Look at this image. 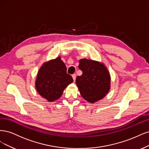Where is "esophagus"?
<instances>
[{"label": "esophagus", "mask_w": 149, "mask_h": 149, "mask_svg": "<svg viewBox=\"0 0 149 149\" xmlns=\"http://www.w3.org/2000/svg\"><path fill=\"white\" fill-rule=\"evenodd\" d=\"M72 79H73L74 81H75V79H76V75L75 74H73L72 75Z\"/></svg>", "instance_id": "34e87169"}]
</instances>
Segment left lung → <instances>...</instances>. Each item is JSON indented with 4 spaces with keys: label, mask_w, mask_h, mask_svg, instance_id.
I'll return each instance as SVG.
<instances>
[{
    "label": "left lung",
    "mask_w": 149,
    "mask_h": 149,
    "mask_svg": "<svg viewBox=\"0 0 149 149\" xmlns=\"http://www.w3.org/2000/svg\"><path fill=\"white\" fill-rule=\"evenodd\" d=\"M79 68L82 75L76 78V84L81 97L90 103H95L103 98L111 87V77L107 67L102 62L81 59Z\"/></svg>",
    "instance_id": "left-lung-1"
}]
</instances>
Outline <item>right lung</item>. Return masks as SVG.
I'll return each mask as SVG.
<instances>
[{"mask_svg": "<svg viewBox=\"0 0 149 149\" xmlns=\"http://www.w3.org/2000/svg\"><path fill=\"white\" fill-rule=\"evenodd\" d=\"M72 81V77L67 74L66 66L59 56L41 65L38 72L35 87L42 98L51 102L59 99Z\"/></svg>", "mask_w": 149, "mask_h": 149, "instance_id": "1", "label": "right lung"}]
</instances>
